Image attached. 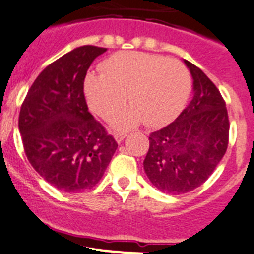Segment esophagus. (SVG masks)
<instances>
[{"mask_svg": "<svg viewBox=\"0 0 254 254\" xmlns=\"http://www.w3.org/2000/svg\"><path fill=\"white\" fill-rule=\"evenodd\" d=\"M127 135V131H118V132H115V134H114V138L116 139V141H118V143H122V141L124 140V138Z\"/></svg>", "mask_w": 254, "mask_h": 254, "instance_id": "1", "label": "esophagus"}]
</instances>
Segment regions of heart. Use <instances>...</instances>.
Masks as SVG:
<instances>
[{"instance_id": "1", "label": "heart", "mask_w": 254, "mask_h": 254, "mask_svg": "<svg viewBox=\"0 0 254 254\" xmlns=\"http://www.w3.org/2000/svg\"><path fill=\"white\" fill-rule=\"evenodd\" d=\"M101 73H88L84 99L93 114L110 120L125 102L130 104L115 127H148L171 123L184 110L191 92V74L177 59L144 52H120L105 59Z\"/></svg>"}]
</instances>
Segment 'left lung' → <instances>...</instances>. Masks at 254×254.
Returning a JSON list of instances; mask_svg holds the SVG:
<instances>
[{
  "instance_id": "obj_1",
  "label": "left lung",
  "mask_w": 254,
  "mask_h": 254,
  "mask_svg": "<svg viewBox=\"0 0 254 254\" xmlns=\"http://www.w3.org/2000/svg\"><path fill=\"white\" fill-rule=\"evenodd\" d=\"M193 78V97L175 122L149 135L144 171L162 192L181 195L211 176L229 141L225 101L209 77L185 61Z\"/></svg>"
}]
</instances>
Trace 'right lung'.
<instances>
[{
    "mask_svg": "<svg viewBox=\"0 0 254 254\" xmlns=\"http://www.w3.org/2000/svg\"><path fill=\"white\" fill-rule=\"evenodd\" d=\"M105 52L84 45L57 59L36 77L20 110L27 159L45 181L68 193L96 186L118 148L91 115L83 93L87 69Z\"/></svg>",
    "mask_w": 254,
    "mask_h": 254,
    "instance_id": "right-lung-1",
    "label": "right lung"
}]
</instances>
